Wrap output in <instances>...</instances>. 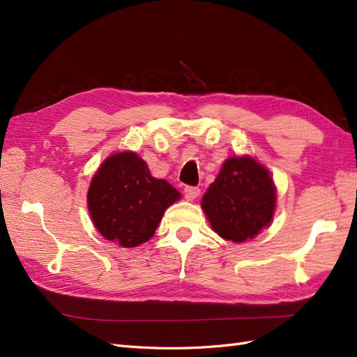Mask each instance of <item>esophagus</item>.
Returning <instances> with one entry per match:
<instances>
[{
    "label": "esophagus",
    "mask_w": 357,
    "mask_h": 357,
    "mask_svg": "<svg viewBox=\"0 0 357 357\" xmlns=\"http://www.w3.org/2000/svg\"><path fill=\"white\" fill-rule=\"evenodd\" d=\"M199 195H201L199 187H192V185H188V187H185V188H184V196H185V199H187V201H193V199L198 198Z\"/></svg>",
    "instance_id": "34e87169"
}]
</instances>
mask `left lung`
I'll return each mask as SVG.
<instances>
[{
    "mask_svg": "<svg viewBox=\"0 0 357 357\" xmlns=\"http://www.w3.org/2000/svg\"><path fill=\"white\" fill-rule=\"evenodd\" d=\"M219 236L244 242L270 225L276 208V187L270 172L252 156H233L201 201Z\"/></svg>",
    "mask_w": 357,
    "mask_h": 357,
    "instance_id": "left-lung-1",
    "label": "left lung"
}]
</instances>
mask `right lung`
<instances>
[{
  "instance_id": "1",
  "label": "right lung",
  "mask_w": 357,
  "mask_h": 357,
  "mask_svg": "<svg viewBox=\"0 0 357 357\" xmlns=\"http://www.w3.org/2000/svg\"><path fill=\"white\" fill-rule=\"evenodd\" d=\"M181 193L164 179L151 176L135 151L109 156L95 173L87 192V207L102 236L132 248L155 234L164 211Z\"/></svg>"
}]
</instances>
